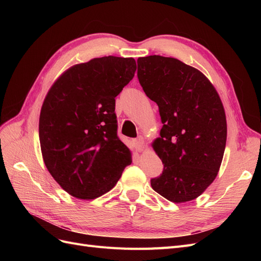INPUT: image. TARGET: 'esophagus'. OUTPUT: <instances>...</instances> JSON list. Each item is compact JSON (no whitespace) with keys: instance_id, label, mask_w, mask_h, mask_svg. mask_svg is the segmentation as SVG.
<instances>
[{"instance_id":"obj_1","label":"esophagus","mask_w":261,"mask_h":261,"mask_svg":"<svg viewBox=\"0 0 261 261\" xmlns=\"http://www.w3.org/2000/svg\"><path fill=\"white\" fill-rule=\"evenodd\" d=\"M135 147L137 148L138 151H143L144 148H145V140H144V137L139 136V137L135 140Z\"/></svg>"}]
</instances>
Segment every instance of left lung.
<instances>
[{
	"mask_svg": "<svg viewBox=\"0 0 261 261\" xmlns=\"http://www.w3.org/2000/svg\"><path fill=\"white\" fill-rule=\"evenodd\" d=\"M137 76L159 107L160 137L152 147L163 163L153 191L172 202L200 196L218 175L226 144V118L217 90L198 69L177 59L137 60Z\"/></svg>",
	"mask_w": 261,
	"mask_h": 261,
	"instance_id": "1",
	"label": "left lung"
}]
</instances>
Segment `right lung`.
Segmentation results:
<instances>
[{
  "label": "right lung",
  "mask_w": 261,
  "mask_h": 261,
  "mask_svg": "<svg viewBox=\"0 0 261 261\" xmlns=\"http://www.w3.org/2000/svg\"><path fill=\"white\" fill-rule=\"evenodd\" d=\"M133 58L103 57L74 65L53 84L39 118L46 169L76 198L115 186L132 154L117 136L115 97L134 77Z\"/></svg>",
  "instance_id": "1"
}]
</instances>
